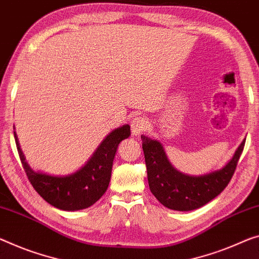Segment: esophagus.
<instances>
[{
  "mask_svg": "<svg viewBox=\"0 0 259 259\" xmlns=\"http://www.w3.org/2000/svg\"><path fill=\"white\" fill-rule=\"evenodd\" d=\"M148 127V122L145 118L142 117H135L132 120V124H131V128H132V134L134 137H138V135L142 134Z\"/></svg>",
  "mask_w": 259,
  "mask_h": 259,
  "instance_id": "obj_1",
  "label": "esophagus"
}]
</instances>
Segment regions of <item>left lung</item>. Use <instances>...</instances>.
<instances>
[{
  "mask_svg": "<svg viewBox=\"0 0 259 259\" xmlns=\"http://www.w3.org/2000/svg\"><path fill=\"white\" fill-rule=\"evenodd\" d=\"M141 140L150 191L163 206L182 212L202 207L226 189L245 143V140L242 141L224 168L192 176L174 168L160 141L146 135H141Z\"/></svg>",
  "mask_w": 259,
  "mask_h": 259,
  "instance_id": "left-lung-1",
  "label": "left lung"
}]
</instances>
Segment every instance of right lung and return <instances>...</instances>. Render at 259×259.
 <instances>
[{
	"label": "right lung",
	"instance_id": "right-lung-1",
	"mask_svg": "<svg viewBox=\"0 0 259 259\" xmlns=\"http://www.w3.org/2000/svg\"><path fill=\"white\" fill-rule=\"evenodd\" d=\"M14 135L23 168L34 190L50 205L59 209L74 212L90 207L106 192L114 155L119 143L131 135V127L122 125L113 130L106 135L81 169L66 176H53L34 171L25 161L16 132Z\"/></svg>",
	"mask_w": 259,
	"mask_h": 259
}]
</instances>
